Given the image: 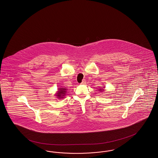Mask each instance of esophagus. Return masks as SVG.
Returning <instances> with one entry per match:
<instances>
[{
	"mask_svg": "<svg viewBox=\"0 0 158 158\" xmlns=\"http://www.w3.org/2000/svg\"><path fill=\"white\" fill-rule=\"evenodd\" d=\"M85 84H86V81H85V79H83V80H82V82H81V84H82V85H84Z\"/></svg>",
	"mask_w": 158,
	"mask_h": 158,
	"instance_id": "1",
	"label": "esophagus"
}]
</instances>
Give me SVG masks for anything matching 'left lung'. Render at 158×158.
<instances>
[{"label": "left lung", "instance_id": "1", "mask_svg": "<svg viewBox=\"0 0 158 158\" xmlns=\"http://www.w3.org/2000/svg\"><path fill=\"white\" fill-rule=\"evenodd\" d=\"M101 91H102V90H101Z\"/></svg>", "mask_w": 158, "mask_h": 158}]
</instances>
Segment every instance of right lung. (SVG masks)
Wrapping results in <instances>:
<instances>
[{
	"mask_svg": "<svg viewBox=\"0 0 158 158\" xmlns=\"http://www.w3.org/2000/svg\"><path fill=\"white\" fill-rule=\"evenodd\" d=\"M58 90H60V91H58V93L56 94V96H58L59 98H63L66 93V89L65 88H59Z\"/></svg>",
	"mask_w": 158,
	"mask_h": 158,
	"instance_id": "right-lung-1",
	"label": "right lung"
}]
</instances>
